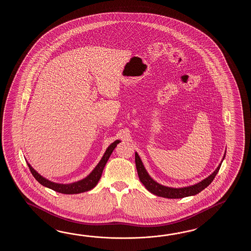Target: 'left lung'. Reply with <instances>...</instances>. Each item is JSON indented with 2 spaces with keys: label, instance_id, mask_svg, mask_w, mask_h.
I'll use <instances>...</instances> for the list:
<instances>
[{
  "label": "left lung",
  "instance_id": "8db88e82",
  "mask_svg": "<svg viewBox=\"0 0 251 251\" xmlns=\"http://www.w3.org/2000/svg\"><path fill=\"white\" fill-rule=\"evenodd\" d=\"M224 158H225V154H224L223 160H224ZM222 162H221V164H219L215 171L213 172L208 177H206L205 179L199 182L198 184H196L194 186H190V187L172 188V187H164L162 185H160L159 183L155 182L149 176V174L144 169V164L140 159L139 155L135 152L136 170H137V173H138L139 178H140L141 182L144 184V187H146V189L148 191L152 193L155 196L165 198H172V199L173 198L175 199V198H183L190 197V196H195L198 193L201 192L205 187H208L209 185L213 182L215 176L217 175L219 170L221 168V165H222Z\"/></svg>",
  "mask_w": 251,
  "mask_h": 251
}]
</instances>
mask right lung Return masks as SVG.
<instances>
[{"label": "right lung", "instance_id": "right-lung-1", "mask_svg": "<svg viewBox=\"0 0 251 251\" xmlns=\"http://www.w3.org/2000/svg\"><path fill=\"white\" fill-rule=\"evenodd\" d=\"M119 143H120V141L117 140L108 146V148L106 151V152L103 155L101 160L89 176L85 177V178H83L82 180L75 182V183H72V184H57V183L49 181L47 178L40 176L38 172L35 171L28 163H27V166H28L29 171L32 173L34 177L44 187H48V188L53 189L56 192L66 194V195L86 192V191H89V190L92 189L98 184V182L101 176L102 171L104 170V167L106 165L107 160L109 159V157L112 153L114 149L116 148L117 144H119Z\"/></svg>", "mask_w": 251, "mask_h": 251}]
</instances>
